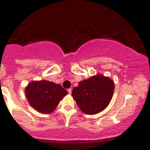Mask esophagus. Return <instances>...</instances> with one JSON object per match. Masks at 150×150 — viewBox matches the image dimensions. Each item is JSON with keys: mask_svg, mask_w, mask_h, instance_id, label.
I'll return each mask as SVG.
<instances>
[{"mask_svg": "<svg viewBox=\"0 0 150 150\" xmlns=\"http://www.w3.org/2000/svg\"><path fill=\"white\" fill-rule=\"evenodd\" d=\"M67 91H68V93H69V94H71V93H72V89H71V88L68 89Z\"/></svg>", "mask_w": 150, "mask_h": 150, "instance_id": "esophagus-1", "label": "esophagus"}]
</instances>
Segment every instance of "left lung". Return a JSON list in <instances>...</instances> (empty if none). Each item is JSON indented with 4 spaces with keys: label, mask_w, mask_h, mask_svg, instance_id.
<instances>
[{
    "label": "left lung",
    "mask_w": 150,
    "mask_h": 150,
    "mask_svg": "<svg viewBox=\"0 0 150 150\" xmlns=\"http://www.w3.org/2000/svg\"><path fill=\"white\" fill-rule=\"evenodd\" d=\"M115 89L112 80L97 75L81 81L74 87L72 96L80 109L86 115L100 112L110 102Z\"/></svg>",
    "instance_id": "obj_1"
}]
</instances>
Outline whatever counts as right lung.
I'll return each mask as SVG.
<instances>
[{
    "mask_svg": "<svg viewBox=\"0 0 150 150\" xmlns=\"http://www.w3.org/2000/svg\"><path fill=\"white\" fill-rule=\"evenodd\" d=\"M25 93L30 105L45 114L54 110L60 100L68 93L61 85L47 80L30 82L26 86Z\"/></svg>",
    "mask_w": 150,
    "mask_h": 150,
    "instance_id": "right-lung-1",
    "label": "right lung"
}]
</instances>
